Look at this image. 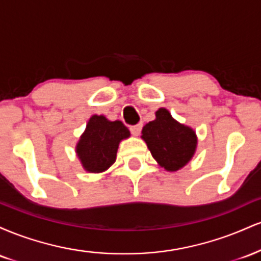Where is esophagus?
I'll return each instance as SVG.
<instances>
[{
    "instance_id": "esophagus-1",
    "label": "esophagus",
    "mask_w": 261,
    "mask_h": 261,
    "mask_svg": "<svg viewBox=\"0 0 261 261\" xmlns=\"http://www.w3.org/2000/svg\"><path fill=\"white\" fill-rule=\"evenodd\" d=\"M141 130H142V124H137V125H135V126H131L130 127L131 134H133L134 136H139L140 133H141Z\"/></svg>"
}]
</instances>
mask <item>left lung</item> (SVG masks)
Segmentation results:
<instances>
[{
    "mask_svg": "<svg viewBox=\"0 0 261 261\" xmlns=\"http://www.w3.org/2000/svg\"><path fill=\"white\" fill-rule=\"evenodd\" d=\"M141 137L152 157L168 172L187 166L196 151L195 131L173 119L166 108L155 112V119L143 126Z\"/></svg>",
    "mask_w": 261,
    "mask_h": 261,
    "instance_id": "left-lung-1",
    "label": "left lung"
}]
</instances>
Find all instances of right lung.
<instances>
[{
	"instance_id": "add662e5",
	"label": "right lung",
	"mask_w": 261,
	"mask_h": 261,
	"mask_svg": "<svg viewBox=\"0 0 261 261\" xmlns=\"http://www.w3.org/2000/svg\"><path fill=\"white\" fill-rule=\"evenodd\" d=\"M130 137L121 121H110L104 115H93L76 146L77 157L89 173H101L116 160L120 141Z\"/></svg>"
}]
</instances>
